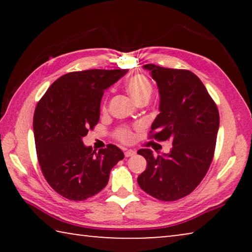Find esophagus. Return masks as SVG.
Returning a JSON list of instances; mask_svg holds the SVG:
<instances>
[{"label": "esophagus", "instance_id": "1", "mask_svg": "<svg viewBox=\"0 0 252 252\" xmlns=\"http://www.w3.org/2000/svg\"><path fill=\"white\" fill-rule=\"evenodd\" d=\"M135 155V151L134 150H126L125 151V156L126 157V158H129V157H132V156H134Z\"/></svg>", "mask_w": 252, "mask_h": 252}]
</instances>
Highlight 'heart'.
Wrapping results in <instances>:
<instances>
[{"label":"heart","mask_w":252,"mask_h":252,"mask_svg":"<svg viewBox=\"0 0 252 252\" xmlns=\"http://www.w3.org/2000/svg\"><path fill=\"white\" fill-rule=\"evenodd\" d=\"M126 90L127 94L133 100L136 104L139 102L148 101L152 95L153 89L152 84L147 76L142 74H135L126 81ZM114 136L116 139L123 143H130L133 141L134 133L130 127L121 126L114 131Z\"/></svg>","instance_id":"heart-1"}]
</instances>
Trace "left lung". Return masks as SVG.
<instances>
[{
    "label": "left lung",
    "mask_w": 252,
    "mask_h": 252,
    "mask_svg": "<svg viewBox=\"0 0 252 252\" xmlns=\"http://www.w3.org/2000/svg\"><path fill=\"white\" fill-rule=\"evenodd\" d=\"M160 93V113L149 138L171 139L168 155L153 156L140 149L147 169L138 177L141 189L161 201H176L199 186L215 155L219 111L206 87L189 70L146 64Z\"/></svg>",
    "instance_id": "obj_1"
}]
</instances>
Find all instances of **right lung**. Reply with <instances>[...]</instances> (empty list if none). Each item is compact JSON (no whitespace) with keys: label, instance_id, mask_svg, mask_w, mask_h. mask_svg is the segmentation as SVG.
Returning <instances> with one entry per match:
<instances>
[{"label":"right lung","instance_id":"1","mask_svg":"<svg viewBox=\"0 0 252 252\" xmlns=\"http://www.w3.org/2000/svg\"><path fill=\"white\" fill-rule=\"evenodd\" d=\"M127 70L70 72L51 84L33 117L36 156L50 187L69 200L82 201L108 185L110 171L125 158L114 144L99 152L82 138L100 119L104 91Z\"/></svg>","mask_w":252,"mask_h":252}]
</instances>
